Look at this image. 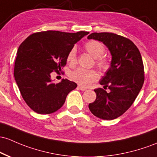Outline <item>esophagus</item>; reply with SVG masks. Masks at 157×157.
<instances>
[{
	"label": "esophagus",
	"mask_w": 157,
	"mask_h": 157,
	"mask_svg": "<svg viewBox=\"0 0 157 157\" xmlns=\"http://www.w3.org/2000/svg\"><path fill=\"white\" fill-rule=\"evenodd\" d=\"M77 88H78V89H80V90H81V91H86V88H85V87H83V86H80L79 85L78 86H77Z\"/></svg>",
	"instance_id": "1"
}]
</instances>
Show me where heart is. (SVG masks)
Returning a JSON list of instances; mask_svg holds the SVG:
<instances>
[{
	"mask_svg": "<svg viewBox=\"0 0 157 157\" xmlns=\"http://www.w3.org/2000/svg\"><path fill=\"white\" fill-rule=\"evenodd\" d=\"M87 52L94 59H97L96 64L101 69L106 70L109 68V61L105 58L101 57L105 52V48L101 42L96 40L87 42L84 45ZM67 60L71 64H75L77 62V48L73 47L70 50L67 56ZM70 77L73 81L78 83L81 86L86 87L98 78L97 72L94 70H88L85 68H78L71 72Z\"/></svg>",
	"mask_w": 157,
	"mask_h": 157,
	"instance_id": "obj_1",
	"label": "heart"
}]
</instances>
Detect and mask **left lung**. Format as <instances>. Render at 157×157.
Returning <instances> with one entry per match:
<instances>
[{
	"label": "left lung",
	"instance_id": "8db88e82",
	"mask_svg": "<svg viewBox=\"0 0 157 157\" xmlns=\"http://www.w3.org/2000/svg\"><path fill=\"white\" fill-rule=\"evenodd\" d=\"M87 39L103 42L112 56L110 67L99 82L104 88L94 89L96 100L89 104V108L101 119H115L130 107L142 88V56L132 41L117 34L93 33ZM107 87L109 92L105 90Z\"/></svg>",
	"mask_w": 157,
	"mask_h": 157
}]
</instances>
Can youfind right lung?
Masks as SVG:
<instances>
[{"label":"right lung","mask_w":157,"mask_h":157,"mask_svg":"<svg viewBox=\"0 0 157 157\" xmlns=\"http://www.w3.org/2000/svg\"><path fill=\"white\" fill-rule=\"evenodd\" d=\"M89 32L48 30L29 36L17 52L14 77L26 104L39 114H51L64 104L67 95L77 86L63 79L53 83L51 74L66 64L69 51Z\"/></svg>","instance_id":"obj_1"}]
</instances>
